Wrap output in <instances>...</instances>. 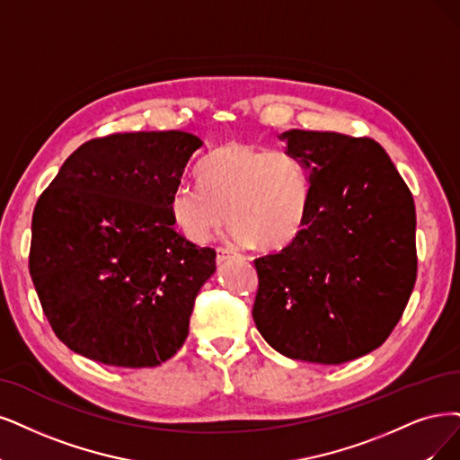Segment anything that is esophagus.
I'll return each instance as SVG.
<instances>
[{
    "label": "esophagus",
    "instance_id": "obj_1",
    "mask_svg": "<svg viewBox=\"0 0 460 460\" xmlns=\"http://www.w3.org/2000/svg\"><path fill=\"white\" fill-rule=\"evenodd\" d=\"M234 256V252L229 248H217L216 250V263L217 265H224L227 260H231Z\"/></svg>",
    "mask_w": 460,
    "mask_h": 460
}]
</instances>
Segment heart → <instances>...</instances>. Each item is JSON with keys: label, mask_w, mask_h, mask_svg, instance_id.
<instances>
[{"label": "heart", "mask_w": 460, "mask_h": 460, "mask_svg": "<svg viewBox=\"0 0 460 460\" xmlns=\"http://www.w3.org/2000/svg\"><path fill=\"white\" fill-rule=\"evenodd\" d=\"M200 181L180 185L170 204L178 229L195 244L207 243L229 219L239 244L280 250L307 221L309 178L284 153L227 142L204 159Z\"/></svg>", "instance_id": "1"}]
</instances>
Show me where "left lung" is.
Wrapping results in <instances>:
<instances>
[{
  "instance_id": "1",
  "label": "left lung",
  "mask_w": 460,
  "mask_h": 460,
  "mask_svg": "<svg viewBox=\"0 0 460 460\" xmlns=\"http://www.w3.org/2000/svg\"><path fill=\"white\" fill-rule=\"evenodd\" d=\"M279 140L309 178V212L290 246L256 260L253 322L292 360L360 358L386 341L413 292V197L369 138L294 128Z\"/></svg>"
}]
</instances>
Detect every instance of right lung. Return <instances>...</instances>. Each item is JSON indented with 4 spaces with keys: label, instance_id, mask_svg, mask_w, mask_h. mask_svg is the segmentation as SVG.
Wrapping results in <instances>:
<instances>
[{
    "label": "right lung",
    "instance_id": "right-lung-1",
    "mask_svg": "<svg viewBox=\"0 0 460 460\" xmlns=\"http://www.w3.org/2000/svg\"><path fill=\"white\" fill-rule=\"evenodd\" d=\"M202 146L183 130L91 140L40 197L30 275L67 349L117 367H155L181 349L216 252L176 231L170 204Z\"/></svg>",
    "mask_w": 460,
    "mask_h": 460
}]
</instances>
